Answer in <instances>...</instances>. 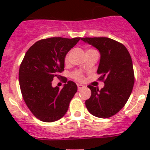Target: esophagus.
I'll return each instance as SVG.
<instances>
[{
  "label": "esophagus",
  "mask_w": 150,
  "mask_h": 150,
  "mask_svg": "<svg viewBox=\"0 0 150 150\" xmlns=\"http://www.w3.org/2000/svg\"><path fill=\"white\" fill-rule=\"evenodd\" d=\"M84 88H85V86H83V85L78 84V90H79V91L82 90V89H83Z\"/></svg>",
  "instance_id": "obj_1"
}]
</instances>
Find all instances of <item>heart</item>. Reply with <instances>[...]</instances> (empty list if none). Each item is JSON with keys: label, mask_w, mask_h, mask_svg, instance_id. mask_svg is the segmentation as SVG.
<instances>
[{"label": "heart", "mask_w": 150, "mask_h": 150, "mask_svg": "<svg viewBox=\"0 0 150 150\" xmlns=\"http://www.w3.org/2000/svg\"><path fill=\"white\" fill-rule=\"evenodd\" d=\"M68 59H69V54H67V55L65 57V62H66L68 61ZM73 76H74V78H75V79L78 80V81H83V76L82 74H81V72H75V73L74 74Z\"/></svg>", "instance_id": "heart-1"}]
</instances>
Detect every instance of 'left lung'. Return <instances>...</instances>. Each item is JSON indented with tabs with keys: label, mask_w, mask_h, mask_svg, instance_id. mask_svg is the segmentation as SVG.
<instances>
[{
	"label": "left lung",
	"mask_w": 150,
	"mask_h": 150,
	"mask_svg": "<svg viewBox=\"0 0 150 150\" xmlns=\"http://www.w3.org/2000/svg\"><path fill=\"white\" fill-rule=\"evenodd\" d=\"M100 53L98 74L104 79L101 90L88 86L91 96L86 101V108L96 117L107 118L124 107L132 92L134 73L131 55L122 43L109 38H82Z\"/></svg>",
	"instance_id": "8db88e82"
}]
</instances>
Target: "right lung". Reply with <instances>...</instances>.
<instances>
[{"label":"right lung","instance_id":"1","mask_svg":"<svg viewBox=\"0 0 150 150\" xmlns=\"http://www.w3.org/2000/svg\"><path fill=\"white\" fill-rule=\"evenodd\" d=\"M80 40L81 38L43 39L25 54L19 67V86L27 106L41 121L51 122L61 119L78 91L73 81H67L62 89L54 88L51 82L55 77L59 78L67 54Z\"/></svg>","mask_w":150,"mask_h":150}]
</instances>
